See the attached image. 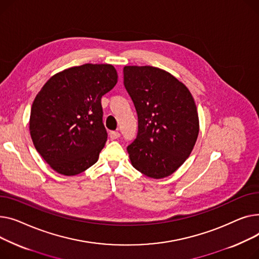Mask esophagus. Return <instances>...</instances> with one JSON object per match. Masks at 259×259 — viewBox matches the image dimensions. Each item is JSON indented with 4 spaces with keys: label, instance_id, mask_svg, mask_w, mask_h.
<instances>
[{
    "label": "esophagus",
    "instance_id": "34e87169",
    "mask_svg": "<svg viewBox=\"0 0 259 259\" xmlns=\"http://www.w3.org/2000/svg\"><path fill=\"white\" fill-rule=\"evenodd\" d=\"M110 138H111L112 140H116V139L120 138V133H119V132H116V131L110 132Z\"/></svg>",
    "mask_w": 259,
    "mask_h": 259
}]
</instances>
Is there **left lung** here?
Returning <instances> with one entry per match:
<instances>
[{"label": "left lung", "mask_w": 259, "mask_h": 259, "mask_svg": "<svg viewBox=\"0 0 259 259\" xmlns=\"http://www.w3.org/2000/svg\"><path fill=\"white\" fill-rule=\"evenodd\" d=\"M124 87L138 114L127 146L135 168L153 179L172 175L190 156L200 123L194 99L174 75L151 66H125Z\"/></svg>", "instance_id": "1"}]
</instances>
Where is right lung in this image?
<instances>
[{"mask_svg":"<svg viewBox=\"0 0 259 259\" xmlns=\"http://www.w3.org/2000/svg\"><path fill=\"white\" fill-rule=\"evenodd\" d=\"M117 80L112 65L85 64L56 73L40 89L29 130L38 154L53 170L75 176L98 161L108 139L101 97Z\"/></svg>","mask_w":259,"mask_h":259,"instance_id":"1","label":"right lung"}]
</instances>
